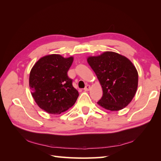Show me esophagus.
Returning a JSON list of instances; mask_svg holds the SVG:
<instances>
[{
    "mask_svg": "<svg viewBox=\"0 0 161 161\" xmlns=\"http://www.w3.org/2000/svg\"><path fill=\"white\" fill-rule=\"evenodd\" d=\"M90 89H91V86H90V85H87L85 87L84 90H85V91H89V90H90Z\"/></svg>",
    "mask_w": 161,
    "mask_h": 161,
    "instance_id": "esophagus-1",
    "label": "esophagus"
}]
</instances>
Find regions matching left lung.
I'll use <instances>...</instances> for the list:
<instances>
[{"label":"left lung","mask_w":161,"mask_h":161,"mask_svg":"<svg viewBox=\"0 0 161 161\" xmlns=\"http://www.w3.org/2000/svg\"><path fill=\"white\" fill-rule=\"evenodd\" d=\"M87 62L103 89V96L97 104L111 111L128 106L136 95L138 83V71L133 63L114 52L89 56Z\"/></svg>","instance_id":"1"}]
</instances>
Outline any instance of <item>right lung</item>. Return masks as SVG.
Returning a JSON list of instances; mask_svg holds the SVG:
<instances>
[{"label":"right lung","mask_w":161,"mask_h":161,"mask_svg":"<svg viewBox=\"0 0 161 161\" xmlns=\"http://www.w3.org/2000/svg\"><path fill=\"white\" fill-rule=\"evenodd\" d=\"M74 58L50 54L41 58L30 74L33 98L40 108L50 114H60L74 105L79 97L67 72Z\"/></svg>","instance_id":"obj_1"}]
</instances>
